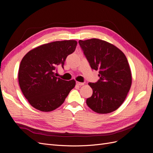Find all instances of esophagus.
Here are the masks:
<instances>
[{
    "label": "esophagus",
    "mask_w": 153,
    "mask_h": 153,
    "mask_svg": "<svg viewBox=\"0 0 153 153\" xmlns=\"http://www.w3.org/2000/svg\"><path fill=\"white\" fill-rule=\"evenodd\" d=\"M76 84L78 86H82V85H84V83H82V82H76Z\"/></svg>",
    "instance_id": "1"
}]
</instances>
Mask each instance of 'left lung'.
<instances>
[{
  "label": "left lung",
  "mask_w": 153,
  "mask_h": 153,
  "mask_svg": "<svg viewBox=\"0 0 153 153\" xmlns=\"http://www.w3.org/2000/svg\"><path fill=\"white\" fill-rule=\"evenodd\" d=\"M78 43L91 68L99 71L98 81L89 83L93 92L86 103L96 113L112 112L123 103L131 85L127 58L121 50L103 40L92 38Z\"/></svg>",
  "instance_id": "obj_1"
}]
</instances>
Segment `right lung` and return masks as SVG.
Masks as SVG:
<instances>
[{"label":"right lung","instance_id":"1","mask_svg":"<svg viewBox=\"0 0 153 153\" xmlns=\"http://www.w3.org/2000/svg\"><path fill=\"white\" fill-rule=\"evenodd\" d=\"M75 40L42 45L27 53L20 62L18 82L23 94L37 110L50 112L59 107L75 86V80L56 77L55 71L75 52Z\"/></svg>","mask_w":153,"mask_h":153}]
</instances>
